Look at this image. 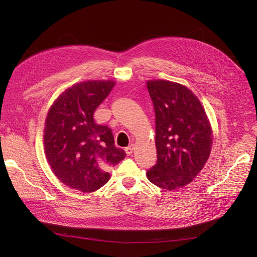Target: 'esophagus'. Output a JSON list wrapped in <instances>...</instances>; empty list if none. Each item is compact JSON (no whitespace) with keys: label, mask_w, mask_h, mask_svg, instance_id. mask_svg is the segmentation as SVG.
Segmentation results:
<instances>
[{"label":"esophagus","mask_w":257,"mask_h":257,"mask_svg":"<svg viewBox=\"0 0 257 257\" xmlns=\"http://www.w3.org/2000/svg\"><path fill=\"white\" fill-rule=\"evenodd\" d=\"M133 150H134V145H130L127 148H125V153L127 155H130L133 153Z\"/></svg>","instance_id":"obj_1"}]
</instances>
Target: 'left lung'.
<instances>
[{
    "instance_id": "left-lung-1",
    "label": "left lung",
    "mask_w": 257,
    "mask_h": 257,
    "mask_svg": "<svg viewBox=\"0 0 257 257\" xmlns=\"http://www.w3.org/2000/svg\"><path fill=\"white\" fill-rule=\"evenodd\" d=\"M147 88L155 112L158 154L147 177L173 191L189 184L205 166L212 146L211 126L199 99L184 85L151 80Z\"/></svg>"
}]
</instances>
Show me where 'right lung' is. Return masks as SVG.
Returning <instances> with one entry per match:
<instances>
[{
  "label": "right lung",
  "mask_w": 257,
  "mask_h": 257,
  "mask_svg": "<svg viewBox=\"0 0 257 257\" xmlns=\"http://www.w3.org/2000/svg\"><path fill=\"white\" fill-rule=\"evenodd\" d=\"M114 81H85L62 93L46 119L44 147L53 174L61 182L83 193L109 180L107 170L125 158L115 148L112 131L94 123L93 114Z\"/></svg>",
  "instance_id": "right-lung-1"
}]
</instances>
